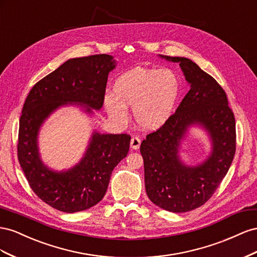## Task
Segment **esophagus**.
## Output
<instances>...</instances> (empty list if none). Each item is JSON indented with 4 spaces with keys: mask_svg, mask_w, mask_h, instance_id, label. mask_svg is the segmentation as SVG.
Segmentation results:
<instances>
[{
    "mask_svg": "<svg viewBox=\"0 0 257 257\" xmlns=\"http://www.w3.org/2000/svg\"><path fill=\"white\" fill-rule=\"evenodd\" d=\"M140 145H141V139H140V138L137 137V136H135V137L131 138V141H130V146H131V149L138 150L139 148H140Z\"/></svg>",
    "mask_w": 257,
    "mask_h": 257,
    "instance_id": "1",
    "label": "esophagus"
}]
</instances>
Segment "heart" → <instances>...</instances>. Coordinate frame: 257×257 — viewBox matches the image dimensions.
I'll use <instances>...</instances> for the list:
<instances>
[{
  "label": "heart",
  "mask_w": 257,
  "mask_h": 257,
  "mask_svg": "<svg viewBox=\"0 0 257 257\" xmlns=\"http://www.w3.org/2000/svg\"><path fill=\"white\" fill-rule=\"evenodd\" d=\"M180 91V82L170 69L136 68L122 74L114 85L115 97L105 98L109 116L123 122L127 107H134L135 118L146 129H156L169 118Z\"/></svg>",
  "instance_id": "1"
}]
</instances>
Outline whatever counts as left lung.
Here are the masks:
<instances>
[{"label":"left lung","mask_w":257,"mask_h":257,"mask_svg":"<svg viewBox=\"0 0 257 257\" xmlns=\"http://www.w3.org/2000/svg\"><path fill=\"white\" fill-rule=\"evenodd\" d=\"M180 67L190 89L175 113L142 141L146 194L153 203L174 213L201 207L213 196L236 153V121L226 92L187 58L165 57ZM206 127L214 142L209 159L194 168L180 164L178 145L190 124Z\"/></svg>","instance_id":"8db88e82"}]
</instances>
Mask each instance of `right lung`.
Wrapping results in <instances>:
<instances>
[{"mask_svg": "<svg viewBox=\"0 0 257 257\" xmlns=\"http://www.w3.org/2000/svg\"><path fill=\"white\" fill-rule=\"evenodd\" d=\"M109 55L74 58L36 83L29 92L19 120L17 156L29 185L48 206L65 213L84 211L104 197L114 168L127 156L131 137L93 134L85 157L67 172H53L42 164L36 137L44 119L67 102L92 108L103 105Z\"/></svg>", "mask_w": 257, "mask_h": 257, "instance_id": "add662e5", "label": "right lung"}]
</instances>
